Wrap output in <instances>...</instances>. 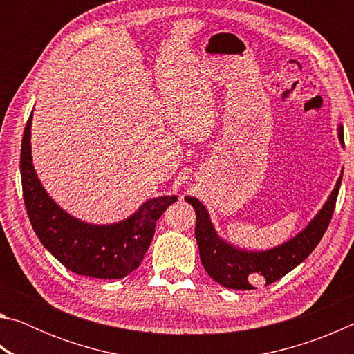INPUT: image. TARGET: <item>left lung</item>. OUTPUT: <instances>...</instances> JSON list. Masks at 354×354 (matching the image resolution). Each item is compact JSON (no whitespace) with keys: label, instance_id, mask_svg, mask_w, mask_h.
<instances>
[{"label":"left lung","instance_id":"1","mask_svg":"<svg viewBox=\"0 0 354 354\" xmlns=\"http://www.w3.org/2000/svg\"><path fill=\"white\" fill-rule=\"evenodd\" d=\"M337 137L340 145L345 148L342 124L337 128ZM342 175L344 169L325 205L301 231L277 247L261 251L242 250L221 239L205 205L194 196H185L184 200L195 209V239L198 243L201 263L209 277L227 289L251 290L256 284L266 283L268 286L293 270L313 253L325 234L333 217Z\"/></svg>","mask_w":354,"mask_h":354}]
</instances>
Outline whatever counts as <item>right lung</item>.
<instances>
[{"label":"right lung","instance_id":"obj_1","mask_svg":"<svg viewBox=\"0 0 354 354\" xmlns=\"http://www.w3.org/2000/svg\"><path fill=\"white\" fill-rule=\"evenodd\" d=\"M32 112L21 140L20 173L28 217L41 245L76 274L120 279L134 272L153 241L156 221L176 195L147 200L134 214L115 223H88L57 205L41 185L32 164Z\"/></svg>","mask_w":354,"mask_h":354}]
</instances>
